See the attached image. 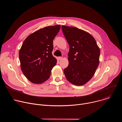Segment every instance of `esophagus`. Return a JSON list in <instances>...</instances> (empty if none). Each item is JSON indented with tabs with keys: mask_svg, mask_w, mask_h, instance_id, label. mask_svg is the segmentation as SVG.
Segmentation results:
<instances>
[{
	"mask_svg": "<svg viewBox=\"0 0 122 122\" xmlns=\"http://www.w3.org/2000/svg\"><path fill=\"white\" fill-rule=\"evenodd\" d=\"M63 59V58L62 57H58V59L59 60H62Z\"/></svg>",
	"mask_w": 122,
	"mask_h": 122,
	"instance_id": "34e87169",
	"label": "esophagus"
}]
</instances>
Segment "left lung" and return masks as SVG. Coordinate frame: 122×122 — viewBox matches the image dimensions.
<instances>
[{"instance_id":"left-lung-1","label":"left lung","mask_w":122,"mask_h":122,"mask_svg":"<svg viewBox=\"0 0 122 122\" xmlns=\"http://www.w3.org/2000/svg\"><path fill=\"white\" fill-rule=\"evenodd\" d=\"M62 29L69 46L68 66L64 70L67 80L81 86L94 76L99 63L100 49L89 33L75 27L62 25Z\"/></svg>"}]
</instances>
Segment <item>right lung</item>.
Masks as SVG:
<instances>
[{"label":"right lung","instance_id":"right-lung-1","mask_svg":"<svg viewBox=\"0 0 122 122\" xmlns=\"http://www.w3.org/2000/svg\"><path fill=\"white\" fill-rule=\"evenodd\" d=\"M60 25L41 28L29 35L19 51L21 70L33 83L41 84L50 77L57 60L52 55L53 40L60 29Z\"/></svg>","mask_w":122,"mask_h":122}]
</instances>
